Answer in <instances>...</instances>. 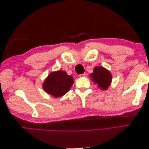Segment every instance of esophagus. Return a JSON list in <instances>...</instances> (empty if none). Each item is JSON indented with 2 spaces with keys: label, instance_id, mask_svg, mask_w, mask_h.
Segmentation results:
<instances>
[{
  "label": "esophagus",
  "instance_id": "obj_1",
  "mask_svg": "<svg viewBox=\"0 0 149 149\" xmlns=\"http://www.w3.org/2000/svg\"><path fill=\"white\" fill-rule=\"evenodd\" d=\"M88 74L86 73H83V74H81L79 75V77H87Z\"/></svg>",
  "mask_w": 149,
  "mask_h": 149
}]
</instances>
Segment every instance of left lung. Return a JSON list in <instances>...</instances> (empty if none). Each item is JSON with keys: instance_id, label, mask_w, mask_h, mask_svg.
<instances>
[{"instance_id": "8db88e82", "label": "left lung", "mask_w": 149, "mask_h": 149, "mask_svg": "<svg viewBox=\"0 0 149 149\" xmlns=\"http://www.w3.org/2000/svg\"><path fill=\"white\" fill-rule=\"evenodd\" d=\"M92 80L98 85V87L102 90H106L110 86L112 76L110 72L103 67L94 68L93 73L90 75Z\"/></svg>"}]
</instances>
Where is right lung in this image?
<instances>
[{
	"mask_svg": "<svg viewBox=\"0 0 149 149\" xmlns=\"http://www.w3.org/2000/svg\"><path fill=\"white\" fill-rule=\"evenodd\" d=\"M73 84L72 76L65 71H58L49 74L43 84L45 91L55 97L63 96Z\"/></svg>",
	"mask_w": 149,
	"mask_h": 149,
	"instance_id": "1",
	"label": "right lung"
}]
</instances>
